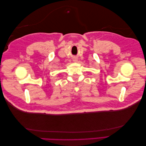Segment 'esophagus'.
Listing matches in <instances>:
<instances>
[{"instance_id": "34e87169", "label": "esophagus", "mask_w": 146, "mask_h": 146, "mask_svg": "<svg viewBox=\"0 0 146 146\" xmlns=\"http://www.w3.org/2000/svg\"><path fill=\"white\" fill-rule=\"evenodd\" d=\"M73 61H74V62H77V58H73Z\"/></svg>"}]
</instances>
